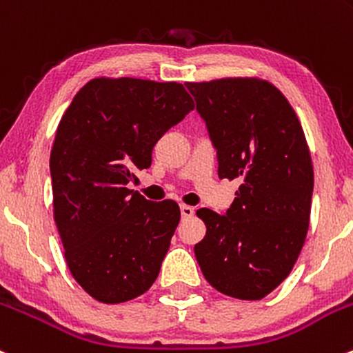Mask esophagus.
Returning <instances> with one entry per match:
<instances>
[{"label":"esophagus","mask_w":353,"mask_h":353,"mask_svg":"<svg viewBox=\"0 0 353 353\" xmlns=\"http://www.w3.org/2000/svg\"><path fill=\"white\" fill-rule=\"evenodd\" d=\"M181 214H183V218H191L192 214H194V208L188 205H181Z\"/></svg>","instance_id":"obj_1"}]
</instances>
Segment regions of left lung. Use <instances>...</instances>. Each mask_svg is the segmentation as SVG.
Returning a JSON list of instances; mask_svg holds the SVG:
<instances>
[{
	"label": "left lung",
	"mask_w": 353,
	"mask_h": 353,
	"mask_svg": "<svg viewBox=\"0 0 353 353\" xmlns=\"http://www.w3.org/2000/svg\"><path fill=\"white\" fill-rule=\"evenodd\" d=\"M216 150L220 179H239L223 214L198 210L206 235L194 245L203 276L236 299H262L285 277L310 226L313 164L294 110L267 81L186 83Z\"/></svg>",
	"instance_id": "1"
}]
</instances>
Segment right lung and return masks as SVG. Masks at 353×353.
I'll use <instances>...</instances> for the list:
<instances>
[{
	"label": "right lung",
	"instance_id": "1",
	"mask_svg": "<svg viewBox=\"0 0 353 353\" xmlns=\"http://www.w3.org/2000/svg\"><path fill=\"white\" fill-rule=\"evenodd\" d=\"M192 108L179 83L99 77L65 110L50 152L54 218L70 274L96 301H130L157 279L179 206L128 184Z\"/></svg>",
	"mask_w": 353,
	"mask_h": 353
}]
</instances>
